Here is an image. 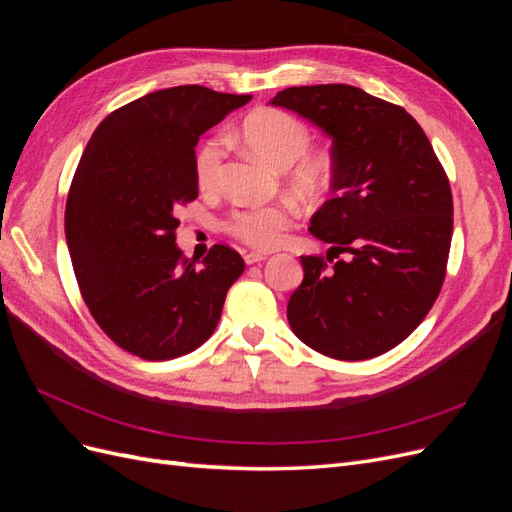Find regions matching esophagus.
<instances>
[{"label": "esophagus", "mask_w": 512, "mask_h": 512, "mask_svg": "<svg viewBox=\"0 0 512 512\" xmlns=\"http://www.w3.org/2000/svg\"><path fill=\"white\" fill-rule=\"evenodd\" d=\"M262 260H267V254H260V252L245 254V262H247V265H256V262H262Z\"/></svg>", "instance_id": "esophagus-1"}]
</instances>
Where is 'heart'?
Wrapping results in <instances>:
<instances>
[{
	"mask_svg": "<svg viewBox=\"0 0 512 512\" xmlns=\"http://www.w3.org/2000/svg\"><path fill=\"white\" fill-rule=\"evenodd\" d=\"M241 136L254 153L277 168H292L294 188L307 194H318L329 188L331 162L316 153H307L312 147V132L301 119L290 113L262 108L243 121ZM226 158V141L222 136H211L198 147L194 170L198 185L213 190L220 183ZM297 218V209L290 203L250 205L237 209L228 220V232L245 245L256 250H273L286 237V230Z\"/></svg>",
	"mask_w": 512,
	"mask_h": 512,
	"instance_id": "b5f03b06",
	"label": "heart"
}]
</instances>
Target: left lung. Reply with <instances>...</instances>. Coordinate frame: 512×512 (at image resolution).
Here are the masks:
<instances>
[{
    "instance_id": "1",
    "label": "left lung",
    "mask_w": 512,
    "mask_h": 512,
    "mask_svg": "<svg viewBox=\"0 0 512 512\" xmlns=\"http://www.w3.org/2000/svg\"><path fill=\"white\" fill-rule=\"evenodd\" d=\"M271 104L331 136L333 198L309 232L350 254L333 267L301 256L290 329L331 359H374L404 342L438 299L453 237L448 177L416 119L359 87H288Z\"/></svg>"
}]
</instances>
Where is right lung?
Masks as SVG:
<instances>
[{
	"label": "right lung",
	"instance_id": "right-lung-1",
	"mask_svg": "<svg viewBox=\"0 0 512 512\" xmlns=\"http://www.w3.org/2000/svg\"><path fill=\"white\" fill-rule=\"evenodd\" d=\"M250 98L203 85L153 91L100 123L74 173L66 241L76 282L100 329L145 361L203 346L245 269L220 243L196 269L175 245V213L198 196V138Z\"/></svg>",
	"mask_w": 512,
	"mask_h": 512
}]
</instances>
